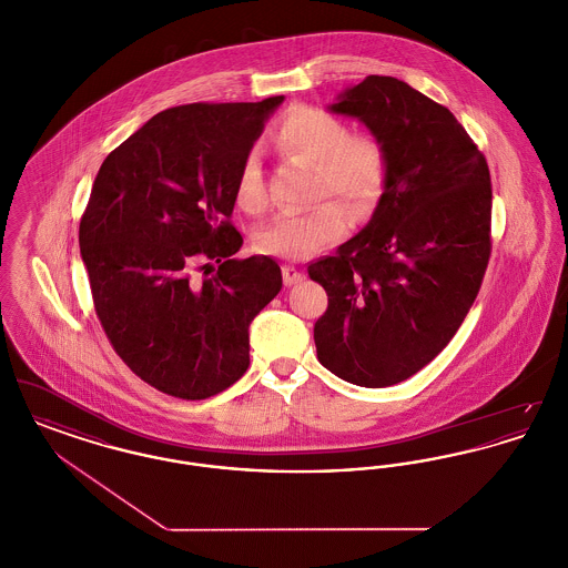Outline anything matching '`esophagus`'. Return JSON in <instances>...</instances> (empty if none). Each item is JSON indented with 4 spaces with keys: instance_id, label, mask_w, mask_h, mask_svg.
<instances>
[{
    "instance_id": "1",
    "label": "esophagus",
    "mask_w": 568,
    "mask_h": 568,
    "mask_svg": "<svg viewBox=\"0 0 568 568\" xmlns=\"http://www.w3.org/2000/svg\"><path fill=\"white\" fill-rule=\"evenodd\" d=\"M302 281H304V272L296 268V266H292V264L283 266V283L285 285H297Z\"/></svg>"
}]
</instances>
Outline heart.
<instances>
[{
	"instance_id": "heart-1",
	"label": "heart",
	"mask_w": 568,
	"mask_h": 568,
	"mask_svg": "<svg viewBox=\"0 0 568 568\" xmlns=\"http://www.w3.org/2000/svg\"><path fill=\"white\" fill-rule=\"evenodd\" d=\"M274 144L287 158L315 163V200L329 194L343 196L359 219L377 209L389 172L387 151L377 135L352 132L341 116L297 104L278 121ZM234 193L246 213L260 215L266 211L268 191L255 153H248L241 163ZM346 207L337 201H324L304 213L276 216L257 232L255 244L262 253L274 257H311L343 239L349 230L352 213Z\"/></svg>"
}]
</instances>
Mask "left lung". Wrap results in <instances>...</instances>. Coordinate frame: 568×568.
<instances>
[{"label": "left lung", "mask_w": 568, "mask_h": 568, "mask_svg": "<svg viewBox=\"0 0 568 568\" xmlns=\"http://www.w3.org/2000/svg\"><path fill=\"white\" fill-rule=\"evenodd\" d=\"M387 151V185L368 225L308 266L327 308L317 357L359 387L413 377L454 338L479 294L491 239L486 158L458 119L410 84L366 77L329 106Z\"/></svg>", "instance_id": "1"}]
</instances>
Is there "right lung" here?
<instances>
[{
    "label": "right lung",
    "instance_id": "obj_1",
    "mask_svg": "<svg viewBox=\"0 0 568 568\" xmlns=\"http://www.w3.org/2000/svg\"><path fill=\"white\" fill-rule=\"evenodd\" d=\"M283 100L163 110L93 181L79 243L98 320L168 396L204 400L243 377L248 325L283 287L268 255L234 260L243 236L230 223L241 163Z\"/></svg>",
    "mask_w": 568,
    "mask_h": 568
}]
</instances>
